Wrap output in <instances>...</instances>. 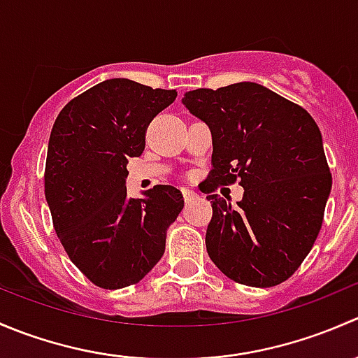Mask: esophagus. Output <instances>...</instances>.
<instances>
[{
  "mask_svg": "<svg viewBox=\"0 0 358 358\" xmlns=\"http://www.w3.org/2000/svg\"><path fill=\"white\" fill-rule=\"evenodd\" d=\"M183 199H185L187 204H190V202H194L196 199H199V194L194 192V190L183 189Z\"/></svg>",
  "mask_w": 358,
  "mask_h": 358,
  "instance_id": "34e87169",
  "label": "esophagus"
}]
</instances>
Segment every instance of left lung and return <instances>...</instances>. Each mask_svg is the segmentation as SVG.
<instances>
[{
  "mask_svg": "<svg viewBox=\"0 0 358 358\" xmlns=\"http://www.w3.org/2000/svg\"><path fill=\"white\" fill-rule=\"evenodd\" d=\"M182 103L211 131L208 192L236 180L244 189L237 206L208 196L209 258L239 284L284 282L315 243L333 185L319 126L303 107L256 83L194 90Z\"/></svg>",
  "mask_w": 358,
  "mask_h": 358,
  "instance_id": "8db88e82",
  "label": "left lung"
}]
</instances>
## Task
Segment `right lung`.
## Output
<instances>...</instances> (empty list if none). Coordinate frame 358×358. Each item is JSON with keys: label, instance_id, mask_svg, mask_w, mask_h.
Wrapping results in <instances>:
<instances>
[{"label": "right lung", "instance_id": "add662e5", "mask_svg": "<svg viewBox=\"0 0 358 358\" xmlns=\"http://www.w3.org/2000/svg\"><path fill=\"white\" fill-rule=\"evenodd\" d=\"M175 99V90L107 79L71 100L52 128L45 196L53 227L72 263L103 289L140 282L156 266L183 209L171 185L143 199L126 192L128 159L142 156L147 126Z\"/></svg>", "mask_w": 358, "mask_h": 358}]
</instances>
